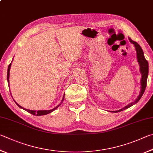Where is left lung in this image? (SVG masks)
Wrapping results in <instances>:
<instances>
[{"label":"left lung","mask_w":153,"mask_h":153,"mask_svg":"<svg viewBox=\"0 0 153 153\" xmlns=\"http://www.w3.org/2000/svg\"><path fill=\"white\" fill-rule=\"evenodd\" d=\"M129 41L130 42H131L132 44H134V45L135 47V49L137 51V61L138 63H139L140 65V74L142 75V78L140 79V85H141V90H140V92L139 96H138V98L134 102H132V103L129 104L128 105H127L126 106H125L124 108H122V109L117 110V111H112L111 112H120V111H123L125 109H127L130 107H131L132 105H134L135 104H137V102L140 100V99L141 98V97L143 95V94L145 91V88L146 87V84H147V77H148V74H149V63L147 60L145 59L144 55V53L142 48H140V46L138 45V44L136 42V41H132L130 37Z\"/></svg>","instance_id":"1"}]
</instances>
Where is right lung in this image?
Wrapping results in <instances>:
<instances>
[{
  "label": "right lung",
  "mask_w": 153,
  "mask_h": 153,
  "mask_svg": "<svg viewBox=\"0 0 153 153\" xmlns=\"http://www.w3.org/2000/svg\"><path fill=\"white\" fill-rule=\"evenodd\" d=\"M10 66H11V63H10V64H9V67H8V71H7V81H8V83H9V75H10L9 74H10ZM63 100H64V96H63V99H62V102H61V103H60L59 105H57L56 107L54 108L53 109H52V110H37V111H36V110H28V109H26V108H23V107H21L20 105H19L17 103H16V102L15 101V103L16 104V105H18V106H19V108H23V110H26L27 112H28L30 113V114H31L36 115V116H43V115L48 114L52 112L53 111H54L55 109H57V108L58 107H59L61 104H62V103L63 101Z\"/></svg>",
  "instance_id": "obj_1"
}]
</instances>
